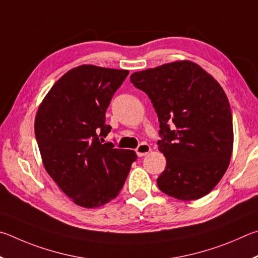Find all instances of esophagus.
I'll return each mask as SVG.
<instances>
[{
	"label": "esophagus",
	"mask_w": 258,
	"mask_h": 258,
	"mask_svg": "<svg viewBox=\"0 0 258 258\" xmlns=\"http://www.w3.org/2000/svg\"><path fill=\"white\" fill-rule=\"evenodd\" d=\"M150 152H151V146L147 145L146 143H142L141 145H139V146L136 148V153H137L138 156H145V155H147Z\"/></svg>",
	"instance_id": "1"
}]
</instances>
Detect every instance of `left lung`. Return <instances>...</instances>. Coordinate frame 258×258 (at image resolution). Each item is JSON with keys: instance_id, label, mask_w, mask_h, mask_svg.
Returning <instances> with one entry per match:
<instances>
[{"instance_id": "left-lung-1", "label": "left lung", "mask_w": 258, "mask_h": 258, "mask_svg": "<svg viewBox=\"0 0 258 258\" xmlns=\"http://www.w3.org/2000/svg\"><path fill=\"white\" fill-rule=\"evenodd\" d=\"M130 81L147 94L160 122L159 150L166 159L157 186L180 201H195L219 183L233 147L227 95L196 63L177 61L135 72Z\"/></svg>"}]
</instances>
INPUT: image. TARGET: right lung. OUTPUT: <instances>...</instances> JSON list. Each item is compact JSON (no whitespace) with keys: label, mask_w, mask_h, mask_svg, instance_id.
<instances>
[{"label":"right lung","mask_w":258,"mask_h":258,"mask_svg":"<svg viewBox=\"0 0 258 258\" xmlns=\"http://www.w3.org/2000/svg\"><path fill=\"white\" fill-rule=\"evenodd\" d=\"M128 75L77 67L53 85L36 114L35 136L45 169L79 206L93 209L115 198L137 159L134 151L99 141L111 132L105 112Z\"/></svg>","instance_id":"right-lung-1"}]
</instances>
